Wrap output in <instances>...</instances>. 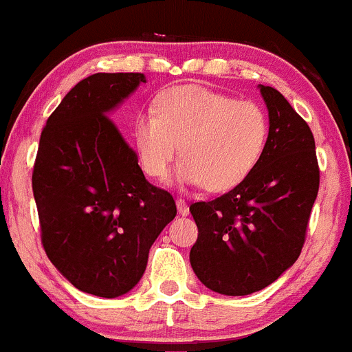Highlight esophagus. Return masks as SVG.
Here are the masks:
<instances>
[{
    "mask_svg": "<svg viewBox=\"0 0 352 352\" xmlns=\"http://www.w3.org/2000/svg\"><path fill=\"white\" fill-rule=\"evenodd\" d=\"M176 207H178L179 216H188L190 209H188V206H186L185 200H183V199H178V200H176Z\"/></svg>",
    "mask_w": 352,
    "mask_h": 352,
    "instance_id": "obj_1",
    "label": "esophagus"
}]
</instances>
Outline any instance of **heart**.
<instances>
[{
	"instance_id": "1",
	"label": "heart",
	"mask_w": 352,
	"mask_h": 352,
	"mask_svg": "<svg viewBox=\"0 0 352 352\" xmlns=\"http://www.w3.org/2000/svg\"><path fill=\"white\" fill-rule=\"evenodd\" d=\"M267 135L266 112L256 102L185 85L164 91L155 102V112L136 116L133 146L150 178L166 179L179 152V185L226 192L256 169Z\"/></svg>"
}]
</instances>
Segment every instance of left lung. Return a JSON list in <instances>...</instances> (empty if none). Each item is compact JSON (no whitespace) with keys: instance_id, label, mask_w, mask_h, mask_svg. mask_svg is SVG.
<instances>
[{"instance_id":"obj_1","label":"left lung","mask_w":352,"mask_h":352,"mask_svg":"<svg viewBox=\"0 0 352 352\" xmlns=\"http://www.w3.org/2000/svg\"><path fill=\"white\" fill-rule=\"evenodd\" d=\"M270 117L256 169L228 193L190 206L199 239L197 278L223 296H249L278 280L302 250L320 186L314 138L285 96L259 85Z\"/></svg>"}]
</instances>
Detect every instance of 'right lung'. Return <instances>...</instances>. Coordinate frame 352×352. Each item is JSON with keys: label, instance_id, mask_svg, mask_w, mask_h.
Returning <instances> with one entry per match:
<instances>
[{"label": "right lung", "instance_id": "1", "mask_svg": "<svg viewBox=\"0 0 352 352\" xmlns=\"http://www.w3.org/2000/svg\"><path fill=\"white\" fill-rule=\"evenodd\" d=\"M142 82L138 72L78 82L46 120L32 173L46 256L76 289L107 299L135 289L176 216L170 193L146 182L110 120Z\"/></svg>", "mask_w": 352, "mask_h": 352}]
</instances>
